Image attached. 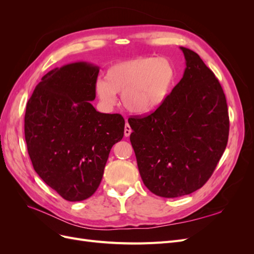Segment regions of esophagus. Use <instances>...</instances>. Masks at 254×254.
<instances>
[{
    "instance_id": "obj_1",
    "label": "esophagus",
    "mask_w": 254,
    "mask_h": 254,
    "mask_svg": "<svg viewBox=\"0 0 254 254\" xmlns=\"http://www.w3.org/2000/svg\"><path fill=\"white\" fill-rule=\"evenodd\" d=\"M130 133H131V128H130V126H129L128 123H126L125 129H124V134H125V136H129V135H130Z\"/></svg>"
}]
</instances>
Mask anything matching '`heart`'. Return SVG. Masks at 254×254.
<instances>
[{"mask_svg":"<svg viewBox=\"0 0 254 254\" xmlns=\"http://www.w3.org/2000/svg\"><path fill=\"white\" fill-rule=\"evenodd\" d=\"M177 70L167 58L136 57L119 61L106 71L105 79H97L94 91L106 107L117 102L121 93L124 108L133 114H147L162 105L173 89Z\"/></svg>","mask_w":254,"mask_h":254,"instance_id":"heart-1","label":"heart"}]
</instances>
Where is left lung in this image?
<instances>
[{
  "mask_svg": "<svg viewBox=\"0 0 254 254\" xmlns=\"http://www.w3.org/2000/svg\"><path fill=\"white\" fill-rule=\"evenodd\" d=\"M180 49L187 64L181 80L155 112L128 120L145 187L165 198L202 188L229 136L228 106L218 79L197 53Z\"/></svg>",
  "mask_w": 254,
  "mask_h": 254,
  "instance_id": "8db88e82",
  "label": "left lung"
}]
</instances>
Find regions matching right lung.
Returning a JSON list of instances; mask_svg holds the SVG:
<instances>
[{"label":"right lung","instance_id":"right-lung-1","mask_svg":"<svg viewBox=\"0 0 254 254\" xmlns=\"http://www.w3.org/2000/svg\"><path fill=\"white\" fill-rule=\"evenodd\" d=\"M98 72L87 63L54 68L26 105L24 133L34 170L67 201L95 193L112 146L124 135L122 115L101 113L90 103Z\"/></svg>","mask_w":254,"mask_h":254}]
</instances>
